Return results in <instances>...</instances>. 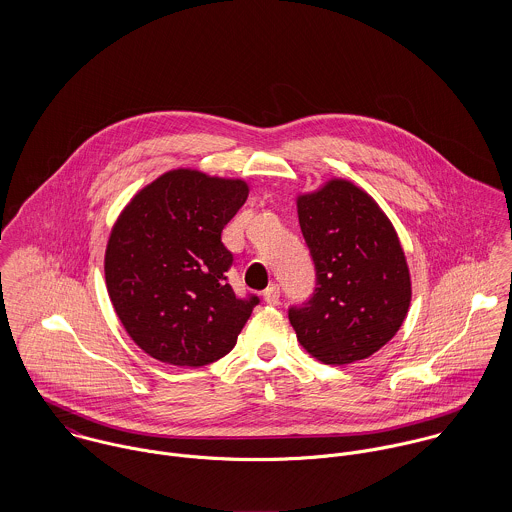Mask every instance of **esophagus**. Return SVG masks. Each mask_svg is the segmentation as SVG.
<instances>
[{"label":"esophagus","instance_id":"1","mask_svg":"<svg viewBox=\"0 0 512 512\" xmlns=\"http://www.w3.org/2000/svg\"><path fill=\"white\" fill-rule=\"evenodd\" d=\"M264 301L268 305H278L280 303V288L278 284H270L266 290H264Z\"/></svg>","mask_w":512,"mask_h":512}]
</instances>
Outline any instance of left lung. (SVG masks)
<instances>
[{"label":"left lung","instance_id":"1","mask_svg":"<svg viewBox=\"0 0 512 512\" xmlns=\"http://www.w3.org/2000/svg\"><path fill=\"white\" fill-rule=\"evenodd\" d=\"M301 234L315 268L307 301L288 317L303 349L325 365L363 361L400 329L410 272L394 226L349 181H329L297 199Z\"/></svg>","mask_w":512,"mask_h":512}]
</instances>
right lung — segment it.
I'll return each instance as SVG.
<instances>
[{
    "instance_id": "1",
    "label": "right lung",
    "mask_w": 512,
    "mask_h": 512,
    "mask_svg": "<svg viewBox=\"0 0 512 512\" xmlns=\"http://www.w3.org/2000/svg\"><path fill=\"white\" fill-rule=\"evenodd\" d=\"M248 185L177 169L142 189L114 224L106 248L112 305L140 349L175 366L219 361L236 345L256 293L228 284L232 252L222 228Z\"/></svg>"
}]
</instances>
